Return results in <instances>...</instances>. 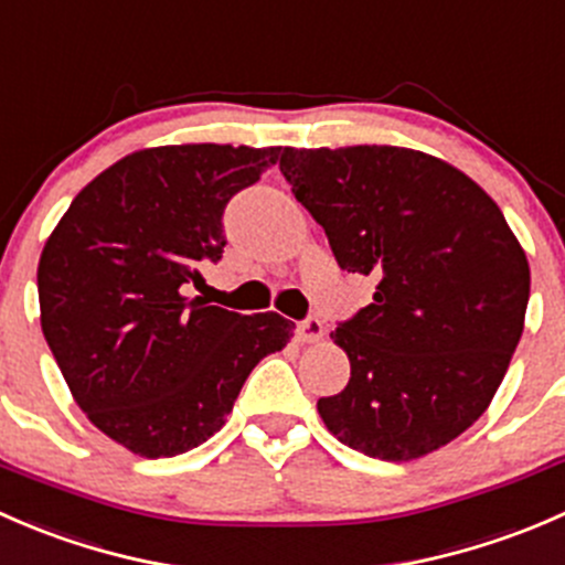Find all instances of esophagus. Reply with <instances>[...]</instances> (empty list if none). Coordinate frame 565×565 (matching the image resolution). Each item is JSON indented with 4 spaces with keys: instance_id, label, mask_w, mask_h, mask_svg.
Returning a JSON list of instances; mask_svg holds the SVG:
<instances>
[{
    "instance_id": "1",
    "label": "esophagus",
    "mask_w": 565,
    "mask_h": 565,
    "mask_svg": "<svg viewBox=\"0 0 565 565\" xmlns=\"http://www.w3.org/2000/svg\"><path fill=\"white\" fill-rule=\"evenodd\" d=\"M322 322H319L317 317H306L300 319L298 328H295V333H298V339L303 341V344H311V341H319L322 339Z\"/></svg>"
}]
</instances>
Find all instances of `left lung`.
Instances as JSON below:
<instances>
[{"label": "left lung", "mask_w": 565, "mask_h": 565, "mask_svg": "<svg viewBox=\"0 0 565 565\" xmlns=\"http://www.w3.org/2000/svg\"><path fill=\"white\" fill-rule=\"evenodd\" d=\"M278 169L341 270L377 281L330 333L350 383L317 402L324 426L366 457L437 451L503 383L525 324V250L470 177L418 150L287 147Z\"/></svg>", "instance_id": "obj_1"}]
</instances>
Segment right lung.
Instances as JSON below:
<instances>
[{
    "label": "right lung",
    "mask_w": 565,
    "mask_h": 565,
    "mask_svg": "<svg viewBox=\"0 0 565 565\" xmlns=\"http://www.w3.org/2000/svg\"><path fill=\"white\" fill-rule=\"evenodd\" d=\"M281 147L180 145L122 158L51 232L40 324L78 407L139 457L185 454L224 426L250 369L295 324L188 298L226 248L224 210Z\"/></svg>",
    "instance_id": "1"
}]
</instances>
